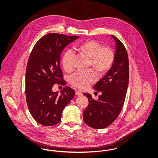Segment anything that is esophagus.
<instances>
[{"label": "esophagus", "mask_w": 158, "mask_h": 158, "mask_svg": "<svg viewBox=\"0 0 158 158\" xmlns=\"http://www.w3.org/2000/svg\"><path fill=\"white\" fill-rule=\"evenodd\" d=\"M76 95H82L83 93L79 90H76L75 92Z\"/></svg>", "instance_id": "1"}]
</instances>
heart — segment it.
Listing matches in <instances>:
<instances>
[{"label": "heart", "mask_w": 158, "mask_h": 158, "mask_svg": "<svg viewBox=\"0 0 158 158\" xmlns=\"http://www.w3.org/2000/svg\"><path fill=\"white\" fill-rule=\"evenodd\" d=\"M77 50L89 58V65L94 68L100 75L107 73L113 66L115 55L113 50L95 40H88L79 44ZM73 53L70 50L66 51L62 56L61 63L64 70L70 72L73 69ZM97 75L93 69L78 70L70 77L72 85L79 89H86L90 84L95 82Z\"/></svg>", "instance_id": "b5f03b06"}]
</instances>
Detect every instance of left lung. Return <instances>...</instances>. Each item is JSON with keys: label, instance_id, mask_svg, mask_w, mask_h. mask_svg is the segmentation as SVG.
<instances>
[{"label": "left lung", "instance_id": "8db88e82", "mask_svg": "<svg viewBox=\"0 0 158 158\" xmlns=\"http://www.w3.org/2000/svg\"><path fill=\"white\" fill-rule=\"evenodd\" d=\"M115 41V59L113 66L94 88L101 92L98 100L93 99L89 94L84 93L89 104L83 111V121L89 127L101 129L112 124L119 115L124 105L129 80L127 52L118 38L111 35Z\"/></svg>", "mask_w": 158, "mask_h": 158}]
</instances>
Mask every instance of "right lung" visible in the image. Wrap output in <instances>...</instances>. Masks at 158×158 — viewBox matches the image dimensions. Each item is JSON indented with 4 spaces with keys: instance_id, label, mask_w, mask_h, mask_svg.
Listing matches in <instances>:
<instances>
[{
    "instance_id": "obj_1",
    "label": "right lung",
    "mask_w": 158,
    "mask_h": 158,
    "mask_svg": "<svg viewBox=\"0 0 158 158\" xmlns=\"http://www.w3.org/2000/svg\"><path fill=\"white\" fill-rule=\"evenodd\" d=\"M78 36L50 33L41 38L33 47L25 74V95L29 111L35 120L52 126L61 120L63 109L74 97L75 90L66 86L53 92V86L64 85L60 68V54Z\"/></svg>"
}]
</instances>
